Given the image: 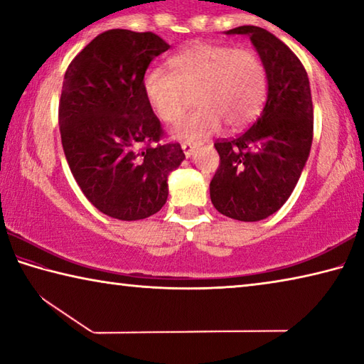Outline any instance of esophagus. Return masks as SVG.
<instances>
[{
	"label": "esophagus",
	"mask_w": 364,
	"mask_h": 364,
	"mask_svg": "<svg viewBox=\"0 0 364 364\" xmlns=\"http://www.w3.org/2000/svg\"><path fill=\"white\" fill-rule=\"evenodd\" d=\"M196 147H197V144H194V143H183L181 144V149H183L184 156H186V157L193 156V152L196 151Z\"/></svg>",
	"instance_id": "34e87169"
}]
</instances>
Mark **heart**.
<instances>
[{
    "label": "heart",
    "instance_id": "obj_1",
    "mask_svg": "<svg viewBox=\"0 0 364 364\" xmlns=\"http://www.w3.org/2000/svg\"><path fill=\"white\" fill-rule=\"evenodd\" d=\"M170 72L146 70L143 91L160 120L173 123L191 104L199 107L173 128L181 139H202L226 123L239 130L255 119L267 97V70L252 49L196 43L168 60Z\"/></svg>",
    "mask_w": 364,
    "mask_h": 364
}]
</instances>
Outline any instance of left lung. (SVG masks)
I'll use <instances>...</instances> for the list:
<instances>
[{"label":"left lung","instance_id":"obj_1","mask_svg":"<svg viewBox=\"0 0 364 364\" xmlns=\"http://www.w3.org/2000/svg\"><path fill=\"white\" fill-rule=\"evenodd\" d=\"M267 70L268 95L258 119L237 138L215 143L220 167L210 181L213 207L239 221H260L286 204L313 141V102L299 58L268 30L242 26Z\"/></svg>","mask_w":364,"mask_h":364}]
</instances>
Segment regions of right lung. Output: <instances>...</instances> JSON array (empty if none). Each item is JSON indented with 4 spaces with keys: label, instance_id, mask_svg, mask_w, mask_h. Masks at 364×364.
Returning <instances> with one entry per match:
<instances>
[{
    "label": "right lung",
    "instance_id": "1",
    "mask_svg": "<svg viewBox=\"0 0 364 364\" xmlns=\"http://www.w3.org/2000/svg\"><path fill=\"white\" fill-rule=\"evenodd\" d=\"M168 48L152 32L114 28L67 67L59 101L64 154L86 199L107 217L157 213L170 171L184 160L178 143L160 144L164 130L143 91L151 60Z\"/></svg>",
    "mask_w": 364,
    "mask_h": 364
}]
</instances>
